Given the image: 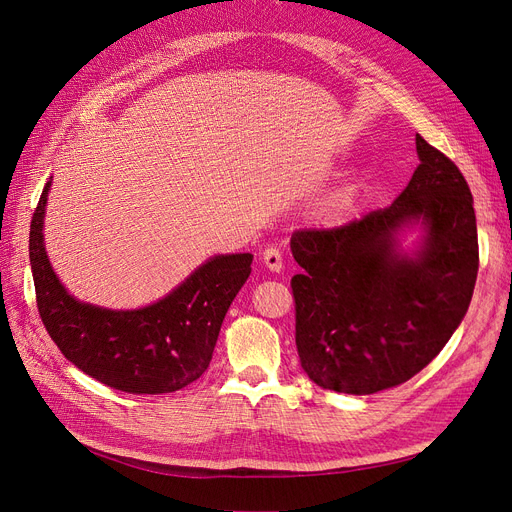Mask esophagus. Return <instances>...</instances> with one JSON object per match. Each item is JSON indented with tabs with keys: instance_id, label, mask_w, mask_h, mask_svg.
<instances>
[{
	"instance_id": "34e87169",
	"label": "esophagus",
	"mask_w": 512,
	"mask_h": 512,
	"mask_svg": "<svg viewBox=\"0 0 512 512\" xmlns=\"http://www.w3.org/2000/svg\"><path fill=\"white\" fill-rule=\"evenodd\" d=\"M263 263H265V267L270 272H280L282 270V253H280V249H276V247H267L265 251H263Z\"/></svg>"
}]
</instances>
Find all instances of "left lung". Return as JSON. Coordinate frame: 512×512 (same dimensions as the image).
Wrapping results in <instances>:
<instances>
[{
	"label": "left lung",
	"mask_w": 512,
	"mask_h": 512,
	"mask_svg": "<svg viewBox=\"0 0 512 512\" xmlns=\"http://www.w3.org/2000/svg\"><path fill=\"white\" fill-rule=\"evenodd\" d=\"M415 141L421 164L392 205L290 238L303 267L290 280L297 351L305 373L326 390L373 394L411 380L469 309L479 270L469 184L421 134ZM419 219L424 247L402 258L393 234Z\"/></svg>",
	"instance_id": "8db88e82"
}]
</instances>
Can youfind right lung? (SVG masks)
I'll list each match as a JSON object with an SVG mask.
<instances>
[{
	"instance_id": "1",
	"label": "right lung",
	"mask_w": 512,
	"mask_h": 512,
	"mask_svg": "<svg viewBox=\"0 0 512 512\" xmlns=\"http://www.w3.org/2000/svg\"><path fill=\"white\" fill-rule=\"evenodd\" d=\"M49 182L33 213L29 255L37 309L62 355L97 382L128 394H168L209 367L226 311L251 274V253L203 263L166 299L137 311L78 303L53 274L43 245Z\"/></svg>"
}]
</instances>
